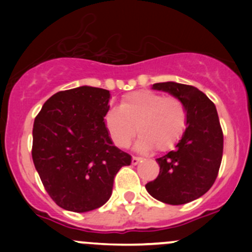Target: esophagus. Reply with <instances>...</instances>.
Returning a JSON list of instances; mask_svg holds the SVG:
<instances>
[{"instance_id": "1", "label": "esophagus", "mask_w": 252, "mask_h": 252, "mask_svg": "<svg viewBox=\"0 0 252 252\" xmlns=\"http://www.w3.org/2000/svg\"><path fill=\"white\" fill-rule=\"evenodd\" d=\"M141 157H138V156H133V158H131V164H138L139 162L141 161Z\"/></svg>"}]
</instances>
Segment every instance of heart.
<instances>
[{
    "label": "heart",
    "instance_id": "heart-1",
    "mask_svg": "<svg viewBox=\"0 0 252 252\" xmlns=\"http://www.w3.org/2000/svg\"><path fill=\"white\" fill-rule=\"evenodd\" d=\"M106 129L116 146L126 149L136 130L140 134L136 146L141 151L156 147L158 151L172 149L187 128V110L175 96H164L151 90L128 94L118 108L105 116Z\"/></svg>",
    "mask_w": 252,
    "mask_h": 252
}]
</instances>
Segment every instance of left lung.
Listing matches in <instances>:
<instances>
[{
    "label": "left lung",
    "mask_w": 252,
    "mask_h": 252,
    "mask_svg": "<svg viewBox=\"0 0 252 252\" xmlns=\"http://www.w3.org/2000/svg\"><path fill=\"white\" fill-rule=\"evenodd\" d=\"M162 90L179 98L187 110V129L164 156L157 158L159 174L145 188L158 201L183 205L199 199L215 183L223 155V131L216 106L195 86L174 81L157 83Z\"/></svg>",
    "instance_id": "8db88e82"
}]
</instances>
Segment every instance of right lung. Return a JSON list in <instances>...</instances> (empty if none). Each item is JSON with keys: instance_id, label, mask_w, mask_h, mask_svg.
Wrapping results in <instances>:
<instances>
[{"instance_id": "obj_1", "label": "right lung", "mask_w": 252, "mask_h": 252, "mask_svg": "<svg viewBox=\"0 0 252 252\" xmlns=\"http://www.w3.org/2000/svg\"><path fill=\"white\" fill-rule=\"evenodd\" d=\"M108 90L79 86L51 96L32 128V156L51 199L73 212L101 207L113 180L131 157L116 147L106 129Z\"/></svg>"}]
</instances>
